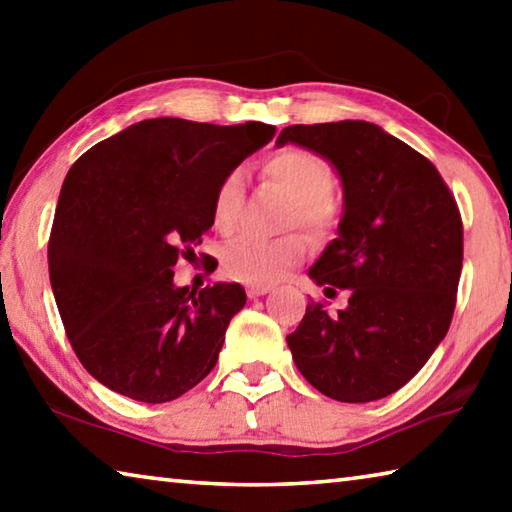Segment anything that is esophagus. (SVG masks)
Here are the masks:
<instances>
[{"mask_svg":"<svg viewBox=\"0 0 512 512\" xmlns=\"http://www.w3.org/2000/svg\"><path fill=\"white\" fill-rule=\"evenodd\" d=\"M268 291H271V289H268V287H248V298L250 300H253V298H259V296H266V293Z\"/></svg>","mask_w":512,"mask_h":512,"instance_id":"34e87169","label":"esophagus"}]
</instances>
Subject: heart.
<instances>
[{
	"mask_svg": "<svg viewBox=\"0 0 512 512\" xmlns=\"http://www.w3.org/2000/svg\"><path fill=\"white\" fill-rule=\"evenodd\" d=\"M262 173L275 187H280L291 198L287 225H300L311 239H325L339 223V198L334 196L332 167L320 155L305 149H282L268 155L262 164ZM246 183L239 169L214 189L212 196V223L221 235L235 230L241 205H244ZM305 255V244L298 235L280 239H264L255 235H241L232 239L221 253L223 273L232 280L266 287L282 280Z\"/></svg>",
	"mask_w": 512,
	"mask_h": 512,
	"instance_id": "obj_1",
	"label": "heart"
}]
</instances>
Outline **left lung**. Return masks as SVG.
Returning <instances> with one entry per match:
<instances>
[{
	"label": "left lung",
	"mask_w": 512,
	"mask_h": 512,
	"mask_svg": "<svg viewBox=\"0 0 512 512\" xmlns=\"http://www.w3.org/2000/svg\"><path fill=\"white\" fill-rule=\"evenodd\" d=\"M277 146L325 158L343 187L339 237L309 277L325 296L348 289L329 314L311 300L287 336L298 370L336 402H375L418 375L452 323L463 266V223L438 169L370 121L287 126Z\"/></svg>",
	"instance_id": "obj_1"
}]
</instances>
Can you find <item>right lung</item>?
I'll return each mask as SVG.
<instances>
[{
  "label": "right lung",
  "mask_w": 512,
  "mask_h": 512,
  "mask_svg": "<svg viewBox=\"0 0 512 512\" xmlns=\"http://www.w3.org/2000/svg\"><path fill=\"white\" fill-rule=\"evenodd\" d=\"M275 126L144 119L67 171L49 237V280L67 339L90 375L137 402H171L210 375L241 284H173V266L212 228L223 176Z\"/></svg>",
  "instance_id": "obj_1"
}]
</instances>
